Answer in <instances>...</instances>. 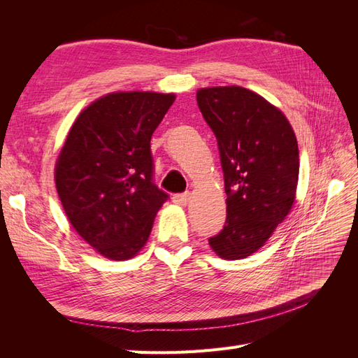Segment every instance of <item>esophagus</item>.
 <instances>
[{
  "mask_svg": "<svg viewBox=\"0 0 358 358\" xmlns=\"http://www.w3.org/2000/svg\"><path fill=\"white\" fill-rule=\"evenodd\" d=\"M188 200H189V192L175 194V196H173V201H175V203L179 204V206H187Z\"/></svg>",
  "mask_w": 358,
  "mask_h": 358,
  "instance_id": "1",
  "label": "esophagus"
}]
</instances>
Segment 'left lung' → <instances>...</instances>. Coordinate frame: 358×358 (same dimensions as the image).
<instances>
[{"mask_svg": "<svg viewBox=\"0 0 358 358\" xmlns=\"http://www.w3.org/2000/svg\"><path fill=\"white\" fill-rule=\"evenodd\" d=\"M220 149L227 220L209 245L224 259L246 258L284 221L296 199L299 146L285 115L242 86L197 91Z\"/></svg>", "mask_w": 358, "mask_h": 358, "instance_id": "8db88e82", "label": "left lung"}]
</instances>
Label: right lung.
<instances>
[{
    "label": "right lung",
    "instance_id": "add662e5",
    "mask_svg": "<svg viewBox=\"0 0 358 358\" xmlns=\"http://www.w3.org/2000/svg\"><path fill=\"white\" fill-rule=\"evenodd\" d=\"M175 94L113 92L76 119L55 166L73 229L110 259L133 258L169 194L154 183L150 137Z\"/></svg>",
    "mask_w": 358,
    "mask_h": 358
}]
</instances>
